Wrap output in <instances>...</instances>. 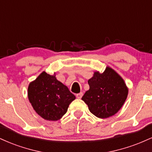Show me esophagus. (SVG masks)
<instances>
[{
	"label": "esophagus",
	"mask_w": 152,
	"mask_h": 152,
	"mask_svg": "<svg viewBox=\"0 0 152 152\" xmlns=\"http://www.w3.org/2000/svg\"><path fill=\"white\" fill-rule=\"evenodd\" d=\"M82 96H83V93H82V92H80V93L76 94V98H77V99H81Z\"/></svg>",
	"instance_id": "esophagus-1"
}]
</instances>
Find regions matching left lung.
<instances>
[{"label": "left lung", "mask_w": 152, "mask_h": 152, "mask_svg": "<svg viewBox=\"0 0 152 152\" xmlns=\"http://www.w3.org/2000/svg\"><path fill=\"white\" fill-rule=\"evenodd\" d=\"M89 89L81 99L90 112L106 118L118 112L127 98L129 88L122 77L109 66L103 73L95 71L88 81Z\"/></svg>", "instance_id": "left-lung-1"}]
</instances>
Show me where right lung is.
I'll return each instance as SVG.
<instances>
[{
  "mask_svg": "<svg viewBox=\"0 0 152 152\" xmlns=\"http://www.w3.org/2000/svg\"><path fill=\"white\" fill-rule=\"evenodd\" d=\"M28 98L37 114L45 120L58 121L76 99L68 87L53 75L43 71L28 87Z\"/></svg>",
  "mask_w": 152,
  "mask_h": 152,
  "instance_id": "right-lung-1",
  "label": "right lung"
}]
</instances>
